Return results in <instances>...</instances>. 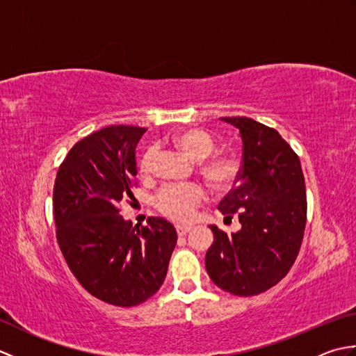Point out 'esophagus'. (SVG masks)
I'll return each mask as SVG.
<instances>
[{"instance_id":"esophagus-1","label":"esophagus","mask_w":356,"mask_h":356,"mask_svg":"<svg viewBox=\"0 0 356 356\" xmlns=\"http://www.w3.org/2000/svg\"><path fill=\"white\" fill-rule=\"evenodd\" d=\"M176 231H177L179 236H186V234L191 231V226H182V225H177V226H176Z\"/></svg>"}]
</instances>
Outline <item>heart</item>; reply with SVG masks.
Listing matches in <instances>:
<instances>
[{
    "label": "heart",
    "mask_w": 356,
    "mask_h": 356,
    "mask_svg": "<svg viewBox=\"0 0 356 356\" xmlns=\"http://www.w3.org/2000/svg\"><path fill=\"white\" fill-rule=\"evenodd\" d=\"M174 142L195 161L209 156L216 147L213 136L202 128H185V130L174 134ZM153 157L154 148H148L143 153L139 163L142 174H148L153 168ZM203 171L213 180L216 186L226 188L236 182L238 163L231 156L217 154L208 159L203 165ZM205 190L197 184H168L157 191L154 205L171 220L184 223L193 220L195 209L205 200Z\"/></svg>",
    "instance_id": "heart-1"
}]
</instances>
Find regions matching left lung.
Listing matches in <instances>:
<instances>
[{
    "instance_id": "obj_1",
    "label": "left lung",
    "mask_w": 356,
    "mask_h": 356,
    "mask_svg": "<svg viewBox=\"0 0 356 356\" xmlns=\"http://www.w3.org/2000/svg\"><path fill=\"white\" fill-rule=\"evenodd\" d=\"M243 142L237 185L218 203L238 216L231 236L216 225L205 255L209 278L220 289L251 297L275 286L297 259L306 226V188L300 159L280 133L249 118H220Z\"/></svg>"
}]
</instances>
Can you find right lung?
Listing matches in <instances>:
<instances>
[{
    "instance_id": "right-lung-1",
    "label": "right lung",
    "mask_w": 356,
    "mask_h": 356,
    "mask_svg": "<svg viewBox=\"0 0 356 356\" xmlns=\"http://www.w3.org/2000/svg\"><path fill=\"white\" fill-rule=\"evenodd\" d=\"M145 128L111 125L74 143L56 174V238L86 291L119 307L138 306L159 291L177 232L161 217L133 226L119 203L136 184V145Z\"/></svg>"
}]
</instances>
